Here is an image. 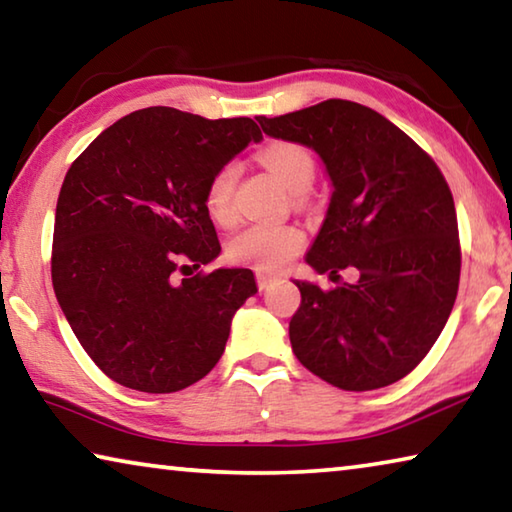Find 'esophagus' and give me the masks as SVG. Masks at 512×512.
I'll list each match as a JSON object with an SVG mask.
<instances>
[{"label":"esophagus","instance_id":"1","mask_svg":"<svg viewBox=\"0 0 512 512\" xmlns=\"http://www.w3.org/2000/svg\"><path fill=\"white\" fill-rule=\"evenodd\" d=\"M277 280H280V277H275V275H268V273H257V287L259 289H268L271 287V284H275Z\"/></svg>","mask_w":512,"mask_h":512}]
</instances>
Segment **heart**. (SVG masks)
Returning <instances> with one entry per match:
<instances>
[{
  "mask_svg": "<svg viewBox=\"0 0 512 512\" xmlns=\"http://www.w3.org/2000/svg\"><path fill=\"white\" fill-rule=\"evenodd\" d=\"M273 176L293 194H305L316 178V162L305 146L293 142H273L259 153ZM239 167L235 162L223 164L212 173L205 187V210L219 225L235 221V187ZM305 246V232L296 225L255 223L248 225L228 241L225 253L235 264L253 266L259 271H280Z\"/></svg>",
  "mask_w": 512,
  "mask_h": 512,
  "instance_id": "heart-1",
  "label": "heart"
}]
</instances>
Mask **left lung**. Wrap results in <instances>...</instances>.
<instances>
[{
    "label": "left lung",
    "mask_w": 512,
    "mask_h": 512,
    "mask_svg": "<svg viewBox=\"0 0 512 512\" xmlns=\"http://www.w3.org/2000/svg\"><path fill=\"white\" fill-rule=\"evenodd\" d=\"M266 135L316 151L332 198L307 264L357 282L323 291L296 280L293 354L343 391H375L427 357L452 314L461 244L452 192L427 153L372 108L327 99L257 117Z\"/></svg>",
    "instance_id": "obj_1"
}]
</instances>
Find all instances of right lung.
<instances>
[{"mask_svg": "<svg viewBox=\"0 0 512 512\" xmlns=\"http://www.w3.org/2000/svg\"><path fill=\"white\" fill-rule=\"evenodd\" d=\"M259 140L248 117L155 106L115 121L69 167L51 282L83 350L117 384L176 393L221 359L232 316L257 293L253 271L216 268L183 282L173 273L219 257L205 187Z\"/></svg>", "mask_w": 512, "mask_h": 512, "instance_id": "add662e5", "label": "right lung"}]
</instances>
